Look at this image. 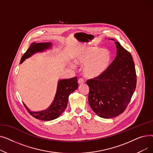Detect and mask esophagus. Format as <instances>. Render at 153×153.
Here are the masks:
<instances>
[{"mask_svg":"<svg viewBox=\"0 0 153 153\" xmlns=\"http://www.w3.org/2000/svg\"><path fill=\"white\" fill-rule=\"evenodd\" d=\"M83 83H84V80L82 79H79V80H78V84H79V85H81V84H83Z\"/></svg>","mask_w":153,"mask_h":153,"instance_id":"34e87169","label":"esophagus"}]
</instances>
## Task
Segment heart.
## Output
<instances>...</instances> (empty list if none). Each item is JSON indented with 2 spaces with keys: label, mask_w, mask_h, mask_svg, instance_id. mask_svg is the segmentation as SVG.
<instances>
[{
  "label": "heart",
  "mask_w": 153,
  "mask_h": 153,
  "mask_svg": "<svg viewBox=\"0 0 153 153\" xmlns=\"http://www.w3.org/2000/svg\"><path fill=\"white\" fill-rule=\"evenodd\" d=\"M74 61L83 66V74L89 79H96L105 74L111 62L112 55L108 50L96 46H83L74 56Z\"/></svg>",
  "instance_id": "b5f03b06"
}]
</instances>
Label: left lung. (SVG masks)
Instances as JSON below:
<instances>
[{
    "mask_svg": "<svg viewBox=\"0 0 153 153\" xmlns=\"http://www.w3.org/2000/svg\"><path fill=\"white\" fill-rule=\"evenodd\" d=\"M115 43L117 56L105 74L86 82L89 87V105L96 115L103 118H114L122 114L136 85L131 54L118 42Z\"/></svg>",
    "mask_w": 153,
    "mask_h": 153,
    "instance_id": "obj_1",
    "label": "left lung"
}]
</instances>
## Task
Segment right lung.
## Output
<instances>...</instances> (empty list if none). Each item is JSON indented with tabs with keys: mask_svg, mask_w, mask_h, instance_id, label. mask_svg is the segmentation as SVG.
I'll return each mask as SVG.
<instances>
[{
	"mask_svg": "<svg viewBox=\"0 0 153 153\" xmlns=\"http://www.w3.org/2000/svg\"><path fill=\"white\" fill-rule=\"evenodd\" d=\"M52 46L53 44L50 42L32 43L27 51L22 56L20 64L35 53H42L51 49ZM77 87L78 83L77 77L61 79L58 82L57 91H56L54 99L48 108L39 111H32L24 103L23 105L30 114L35 118L44 120V121H50V120L58 118L63 113V111L67 107L69 95L75 91Z\"/></svg>",
	"mask_w": 153,
	"mask_h": 153,
	"instance_id": "right-lung-1",
	"label": "right lung"
}]
</instances>
